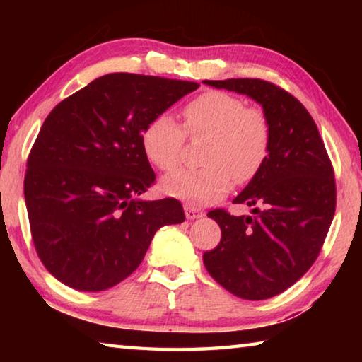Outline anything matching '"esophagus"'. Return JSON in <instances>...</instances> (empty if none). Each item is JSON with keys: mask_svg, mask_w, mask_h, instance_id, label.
Here are the masks:
<instances>
[{"mask_svg": "<svg viewBox=\"0 0 362 362\" xmlns=\"http://www.w3.org/2000/svg\"><path fill=\"white\" fill-rule=\"evenodd\" d=\"M185 216L188 220H194V218H199L203 217V212L196 209L193 206H185Z\"/></svg>", "mask_w": 362, "mask_h": 362, "instance_id": "obj_1", "label": "esophagus"}]
</instances>
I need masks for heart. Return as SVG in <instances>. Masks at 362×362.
<instances>
[{
  "label": "heart",
  "instance_id": "1",
  "mask_svg": "<svg viewBox=\"0 0 362 362\" xmlns=\"http://www.w3.org/2000/svg\"><path fill=\"white\" fill-rule=\"evenodd\" d=\"M188 136H209L201 169H177L161 182L163 192L194 204H211L230 192L231 179L246 183L260 173L269 155L272 124L259 107L240 97L209 90L183 108ZM185 132L169 115L145 126L142 150L153 166L173 170L180 161Z\"/></svg>",
  "mask_w": 362,
  "mask_h": 362
}]
</instances>
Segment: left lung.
Instances as JSON below:
<instances>
[{
  "label": "left lung",
  "instance_id": "8db88e82",
  "mask_svg": "<svg viewBox=\"0 0 362 362\" xmlns=\"http://www.w3.org/2000/svg\"><path fill=\"white\" fill-rule=\"evenodd\" d=\"M204 84L246 94L272 124L265 164L233 199L252 216L214 209L222 240L203 262L217 283L236 297L265 300L297 283L313 265L335 214L334 168L316 122L296 97L254 78Z\"/></svg>",
  "mask_w": 362,
  "mask_h": 362
}]
</instances>
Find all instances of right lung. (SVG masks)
<instances>
[{
	"instance_id": "right-lung-1",
	"label": "right lung",
	"mask_w": 362,
	"mask_h": 362,
	"mask_svg": "<svg viewBox=\"0 0 362 362\" xmlns=\"http://www.w3.org/2000/svg\"><path fill=\"white\" fill-rule=\"evenodd\" d=\"M199 84L110 73L49 113L28 155L25 204L36 254L76 291L121 283L155 233L182 223L174 198L142 201L156 175L142 150L148 122Z\"/></svg>"
}]
</instances>
